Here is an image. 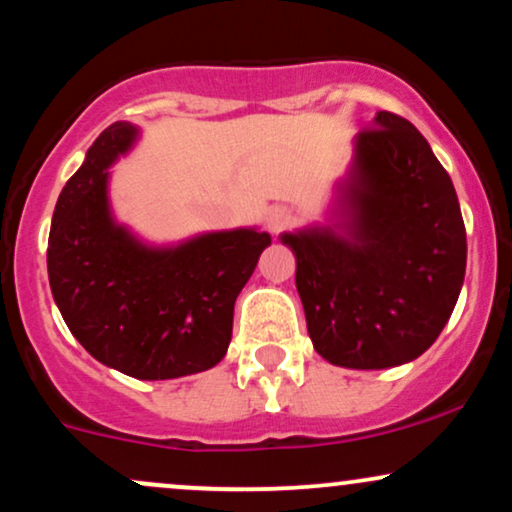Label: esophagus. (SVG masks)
I'll list each match as a JSON object with an SVG mask.
<instances>
[{
	"label": "esophagus",
	"mask_w": 512,
	"mask_h": 512,
	"mask_svg": "<svg viewBox=\"0 0 512 512\" xmlns=\"http://www.w3.org/2000/svg\"><path fill=\"white\" fill-rule=\"evenodd\" d=\"M264 223H267V231L272 233V236H279L281 231H286V228H289L293 223L291 209L272 207L267 211V219H264Z\"/></svg>",
	"instance_id": "1"
}]
</instances>
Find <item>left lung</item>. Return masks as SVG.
Here are the masks:
<instances>
[{
    "label": "left lung",
    "instance_id": "1",
    "mask_svg": "<svg viewBox=\"0 0 512 512\" xmlns=\"http://www.w3.org/2000/svg\"><path fill=\"white\" fill-rule=\"evenodd\" d=\"M344 202L354 238L327 228L281 236L315 351L361 370L414 361L443 332L467 267L448 170L409 120L380 110L358 134Z\"/></svg>",
    "mask_w": 512,
    "mask_h": 512
}]
</instances>
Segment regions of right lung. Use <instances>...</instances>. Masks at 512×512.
Masks as SVG:
<instances>
[{"mask_svg": "<svg viewBox=\"0 0 512 512\" xmlns=\"http://www.w3.org/2000/svg\"><path fill=\"white\" fill-rule=\"evenodd\" d=\"M137 129H103L57 199L48 276L57 308L79 344L105 366L139 380L199 373L221 361L233 305L269 233H209L173 250H149L115 226L105 168Z\"/></svg>", "mask_w": 512, "mask_h": 512, "instance_id": "obj_1", "label": "right lung"}]
</instances>
